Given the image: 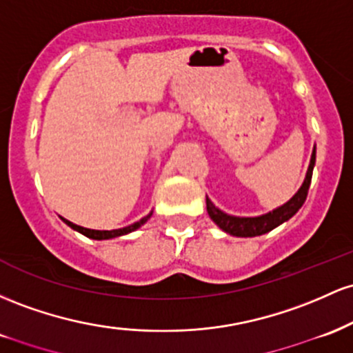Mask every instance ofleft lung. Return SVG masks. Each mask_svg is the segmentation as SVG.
<instances>
[{"label":"left lung","instance_id":"1","mask_svg":"<svg viewBox=\"0 0 353 353\" xmlns=\"http://www.w3.org/2000/svg\"><path fill=\"white\" fill-rule=\"evenodd\" d=\"M314 166H315V146H314V152H312L310 165H308L307 175H305L302 187H300L299 192H296L295 195L287 201V203H283L282 207L272 210V212L265 213V215H260V216H233V215H228V213L221 212L220 208H216L207 196V212L210 219L215 221V223L219 225L225 233H230V235L233 236H259V235H263V233L272 232L273 228L282 225L283 221L290 220L292 216L302 208L305 200H307L308 188H310Z\"/></svg>","mask_w":353,"mask_h":353}]
</instances>
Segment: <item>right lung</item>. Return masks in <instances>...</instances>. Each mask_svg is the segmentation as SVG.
I'll use <instances>...</instances> for the list:
<instances>
[{
    "mask_svg": "<svg viewBox=\"0 0 353 353\" xmlns=\"http://www.w3.org/2000/svg\"><path fill=\"white\" fill-rule=\"evenodd\" d=\"M153 212H150L148 215L143 216L141 220L134 221V223L128 225V227H123V228H118V230H90V228H85V227H80V225H74L71 223V221L63 219L68 227H71L73 230H77V232H80L81 235L88 236V239H93V240H110V239H117V236H121V235H126V233H132L134 230H138L141 227V225L146 223V220L152 216Z\"/></svg>",
    "mask_w": 353,
    "mask_h": 353,
    "instance_id": "obj_1",
    "label": "right lung"
}]
</instances>
